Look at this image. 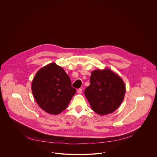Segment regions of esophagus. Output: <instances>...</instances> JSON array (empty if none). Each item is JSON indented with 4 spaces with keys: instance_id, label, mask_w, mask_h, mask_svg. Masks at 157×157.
Wrapping results in <instances>:
<instances>
[{
    "instance_id": "34e87169",
    "label": "esophagus",
    "mask_w": 157,
    "mask_h": 157,
    "mask_svg": "<svg viewBox=\"0 0 157 157\" xmlns=\"http://www.w3.org/2000/svg\"><path fill=\"white\" fill-rule=\"evenodd\" d=\"M82 89L81 88L79 89L78 90V93L79 94H82Z\"/></svg>"
}]
</instances>
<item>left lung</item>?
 I'll use <instances>...</instances> for the list:
<instances>
[{
  "label": "left lung",
  "instance_id": "1",
  "mask_svg": "<svg viewBox=\"0 0 157 157\" xmlns=\"http://www.w3.org/2000/svg\"><path fill=\"white\" fill-rule=\"evenodd\" d=\"M125 94L123 80L108 68L94 70L90 77V85L84 91L93 110L101 116L113 113L117 110Z\"/></svg>",
  "mask_w": 157,
  "mask_h": 157
}]
</instances>
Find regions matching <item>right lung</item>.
Instances as JSON below:
<instances>
[{
    "label": "right lung",
    "instance_id": "add662e5",
    "mask_svg": "<svg viewBox=\"0 0 157 157\" xmlns=\"http://www.w3.org/2000/svg\"><path fill=\"white\" fill-rule=\"evenodd\" d=\"M32 91L40 107L53 115L66 109L76 93L68 75L55 63L38 71L32 81Z\"/></svg>",
    "mask_w": 157,
    "mask_h": 157
}]
</instances>
